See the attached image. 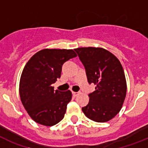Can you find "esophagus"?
Returning a JSON list of instances; mask_svg holds the SVG:
<instances>
[{"label":"esophagus","mask_w":148,"mask_h":148,"mask_svg":"<svg viewBox=\"0 0 148 148\" xmlns=\"http://www.w3.org/2000/svg\"><path fill=\"white\" fill-rule=\"evenodd\" d=\"M72 95H73L74 97H76V96H77V95H79V92H74V91H73V92H72Z\"/></svg>","instance_id":"obj_1"}]
</instances>
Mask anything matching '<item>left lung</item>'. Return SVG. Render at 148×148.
<instances>
[{"label":"left lung","mask_w":148,"mask_h":148,"mask_svg":"<svg viewBox=\"0 0 148 148\" xmlns=\"http://www.w3.org/2000/svg\"><path fill=\"white\" fill-rule=\"evenodd\" d=\"M86 70L89 84L95 90L89 95V103L82 108L84 114L96 122H107L119 113L126 97L124 69L112 53L101 47L74 49Z\"/></svg>","instance_id":"1"}]
</instances>
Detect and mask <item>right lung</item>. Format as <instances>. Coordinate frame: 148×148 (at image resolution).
<instances>
[{"label":"right lung","mask_w":148,"mask_h":148,"mask_svg":"<svg viewBox=\"0 0 148 148\" xmlns=\"http://www.w3.org/2000/svg\"><path fill=\"white\" fill-rule=\"evenodd\" d=\"M75 57L71 49H43L24 66L20 80V97L36 123L53 126L64 117L71 91L54 90L51 85L60 77L63 64Z\"/></svg>","instance_id":"obj_1"}]
</instances>
